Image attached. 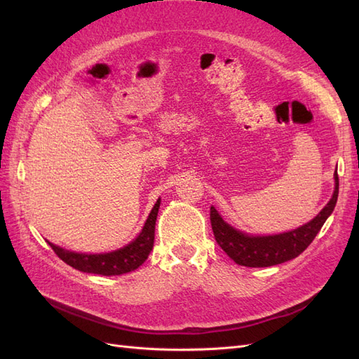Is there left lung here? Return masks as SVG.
<instances>
[{"instance_id":"left-lung-1","label":"left lung","mask_w":359,"mask_h":359,"mask_svg":"<svg viewBox=\"0 0 359 359\" xmlns=\"http://www.w3.org/2000/svg\"><path fill=\"white\" fill-rule=\"evenodd\" d=\"M334 178L335 190L327 206L310 223L286 233L269 236H252L243 233L227 224L219 215V212L215 211L214 206H211L210 219L217 244L223 248V252L235 264L250 268L273 266L287 262L290 259H295L311 244L323 223L327 222L334 211L337 198H339V175H337V169Z\"/></svg>"}]
</instances>
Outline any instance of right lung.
<instances>
[{"label": "right lung", "mask_w": 359, "mask_h": 359, "mask_svg": "<svg viewBox=\"0 0 359 359\" xmlns=\"http://www.w3.org/2000/svg\"><path fill=\"white\" fill-rule=\"evenodd\" d=\"M158 206L160 199L156 202L154 208L151 210L144 229L136 240L123 248L115 250V252L104 255H82L69 252V250L53 245L52 243H49V245L61 260H64V262L73 266L74 269L82 271V273L100 276H119L130 273V271H135L142 265L148 259L151 250H153Z\"/></svg>", "instance_id": "obj_1"}]
</instances>
